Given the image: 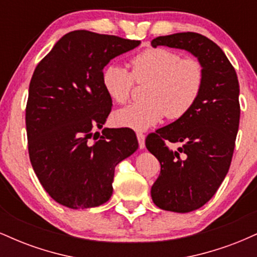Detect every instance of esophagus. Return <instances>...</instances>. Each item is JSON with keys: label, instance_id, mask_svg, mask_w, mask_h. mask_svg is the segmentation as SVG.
Wrapping results in <instances>:
<instances>
[{"label": "esophagus", "instance_id": "34e87169", "mask_svg": "<svg viewBox=\"0 0 257 257\" xmlns=\"http://www.w3.org/2000/svg\"><path fill=\"white\" fill-rule=\"evenodd\" d=\"M137 138L139 147H140V149H144V147H145V135H144L143 133H137Z\"/></svg>", "mask_w": 257, "mask_h": 257}]
</instances>
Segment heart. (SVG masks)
Masks as SVG:
<instances>
[{
  "label": "heart",
  "mask_w": 257,
  "mask_h": 257,
  "mask_svg": "<svg viewBox=\"0 0 257 257\" xmlns=\"http://www.w3.org/2000/svg\"><path fill=\"white\" fill-rule=\"evenodd\" d=\"M132 72L118 64L106 65L101 84L112 101L125 104L135 82H149L146 101L135 102L114 113L117 125L145 131L164 117L180 119L198 101L204 85V67L198 59L182 58L173 49L156 47L131 59Z\"/></svg>",
  "instance_id": "heart-1"
}]
</instances>
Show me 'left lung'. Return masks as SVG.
<instances>
[{
  "mask_svg": "<svg viewBox=\"0 0 257 257\" xmlns=\"http://www.w3.org/2000/svg\"><path fill=\"white\" fill-rule=\"evenodd\" d=\"M151 44L185 49L204 67V85L192 110L145 141L161 163L151 187L153 203L163 210L190 213L211 199L228 173L239 126V83L222 49L203 35L180 32ZM167 142L182 146L173 152Z\"/></svg>",
  "mask_w": 257,
  "mask_h": 257,
  "instance_id": "8db88e82",
  "label": "left lung"
}]
</instances>
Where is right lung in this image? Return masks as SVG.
Here are the masks:
<instances>
[{
    "instance_id": "1",
    "label": "right lung",
    "mask_w": 257,
    "mask_h": 257,
    "mask_svg": "<svg viewBox=\"0 0 257 257\" xmlns=\"http://www.w3.org/2000/svg\"><path fill=\"white\" fill-rule=\"evenodd\" d=\"M140 41L87 30L66 34L38 63L25 110L31 166L46 192L71 209L111 198L114 168L137 151L129 128L101 129L112 100L101 84L111 59Z\"/></svg>"
}]
</instances>
